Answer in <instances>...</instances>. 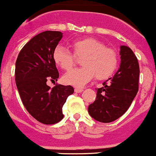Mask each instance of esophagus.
Here are the masks:
<instances>
[{
    "label": "esophagus",
    "instance_id": "obj_1",
    "mask_svg": "<svg viewBox=\"0 0 156 156\" xmlns=\"http://www.w3.org/2000/svg\"><path fill=\"white\" fill-rule=\"evenodd\" d=\"M83 90H84L83 88H78V87H75V92H76V93H81Z\"/></svg>",
    "mask_w": 156,
    "mask_h": 156
}]
</instances>
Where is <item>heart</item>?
<instances>
[{
    "label": "heart",
    "instance_id": "heart-1",
    "mask_svg": "<svg viewBox=\"0 0 156 156\" xmlns=\"http://www.w3.org/2000/svg\"><path fill=\"white\" fill-rule=\"evenodd\" d=\"M74 55L81 58V69H73L63 76L65 83L82 87L94 77L98 80L110 78L119 62L118 54L114 49L105 47L102 42L94 38H82L71 43ZM55 64L65 71L72 69L75 63L73 54L62 46H57L52 53Z\"/></svg>",
    "mask_w": 156,
    "mask_h": 156
}]
</instances>
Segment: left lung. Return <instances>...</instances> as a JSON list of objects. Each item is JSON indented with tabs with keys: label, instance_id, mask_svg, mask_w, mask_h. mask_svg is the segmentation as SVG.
Masks as SVG:
<instances>
[{
	"label": "left lung",
	"instance_id": "8db88e82",
	"mask_svg": "<svg viewBox=\"0 0 156 156\" xmlns=\"http://www.w3.org/2000/svg\"><path fill=\"white\" fill-rule=\"evenodd\" d=\"M120 69L113 77L103 83L97 90L94 102L88 107L92 118L110 123L120 118L129 109L139 90L140 66L132 49L120 46Z\"/></svg>",
	"mask_w": 156,
	"mask_h": 156
}]
</instances>
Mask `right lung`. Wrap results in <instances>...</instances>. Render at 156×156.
<instances>
[{"label": "right lung", "instance_id": "right-lung-1", "mask_svg": "<svg viewBox=\"0 0 156 156\" xmlns=\"http://www.w3.org/2000/svg\"><path fill=\"white\" fill-rule=\"evenodd\" d=\"M62 38L59 31L39 33L22 48L16 61L15 81L21 101L29 113L43 124L62 120L63 105L74 93L71 85L56 84L51 88L46 84L59 76L52 53Z\"/></svg>", "mask_w": 156, "mask_h": 156}]
</instances>
